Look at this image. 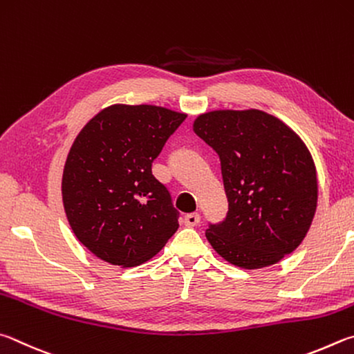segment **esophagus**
Listing matches in <instances>:
<instances>
[{
	"label": "esophagus",
	"instance_id": "34e87169",
	"mask_svg": "<svg viewBox=\"0 0 354 354\" xmlns=\"http://www.w3.org/2000/svg\"><path fill=\"white\" fill-rule=\"evenodd\" d=\"M199 222H201L199 213H189L185 216V225L187 227H196V225H199Z\"/></svg>",
	"mask_w": 354,
	"mask_h": 354
}]
</instances>
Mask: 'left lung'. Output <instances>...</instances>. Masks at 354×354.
<instances>
[{"label": "left lung", "mask_w": 354, "mask_h": 354, "mask_svg": "<svg viewBox=\"0 0 354 354\" xmlns=\"http://www.w3.org/2000/svg\"><path fill=\"white\" fill-rule=\"evenodd\" d=\"M194 132L218 152L228 212L208 243L228 263L261 269L292 253L317 208V174L292 129L261 110H216Z\"/></svg>", "instance_id": "left-lung-1"}]
</instances>
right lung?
<instances>
[{
    "label": "right lung",
    "instance_id": "1",
    "mask_svg": "<svg viewBox=\"0 0 354 354\" xmlns=\"http://www.w3.org/2000/svg\"><path fill=\"white\" fill-rule=\"evenodd\" d=\"M185 118L157 105L115 104L74 140L62 199L76 238L102 261L140 266L177 232L178 212L152 161Z\"/></svg>",
    "mask_w": 354,
    "mask_h": 354
}]
</instances>
